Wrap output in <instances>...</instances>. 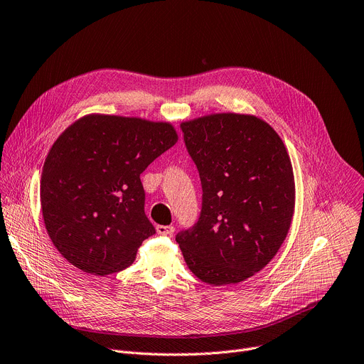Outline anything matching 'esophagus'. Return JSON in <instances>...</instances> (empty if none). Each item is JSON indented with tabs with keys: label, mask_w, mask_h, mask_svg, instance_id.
<instances>
[{
	"label": "esophagus",
	"mask_w": 364,
	"mask_h": 364,
	"mask_svg": "<svg viewBox=\"0 0 364 364\" xmlns=\"http://www.w3.org/2000/svg\"><path fill=\"white\" fill-rule=\"evenodd\" d=\"M174 230H176V228L173 225H158L156 226V232L159 235H168V237H171L174 234Z\"/></svg>",
	"instance_id": "34e87169"
}]
</instances>
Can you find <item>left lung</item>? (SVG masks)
<instances>
[{"label": "left lung", "instance_id": "8db88e82", "mask_svg": "<svg viewBox=\"0 0 364 364\" xmlns=\"http://www.w3.org/2000/svg\"><path fill=\"white\" fill-rule=\"evenodd\" d=\"M180 127L203 194L199 220L176 241L202 282H244L267 266L289 232L294 180L286 146L250 114L218 113Z\"/></svg>", "mask_w": 364, "mask_h": 364}]
</instances>
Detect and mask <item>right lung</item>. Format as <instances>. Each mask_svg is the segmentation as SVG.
<instances>
[{"instance_id":"obj_1","label":"right lung","mask_w":364,"mask_h":364,"mask_svg":"<svg viewBox=\"0 0 364 364\" xmlns=\"http://www.w3.org/2000/svg\"><path fill=\"white\" fill-rule=\"evenodd\" d=\"M178 136L170 123L88 114L50 148L41 203L56 250L77 269L106 276L129 267L155 234L141 174Z\"/></svg>"}]
</instances>
